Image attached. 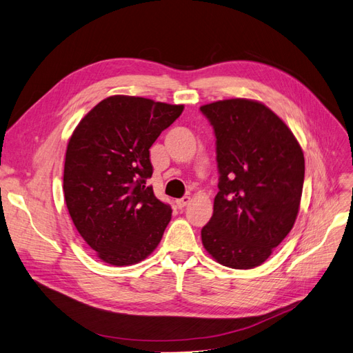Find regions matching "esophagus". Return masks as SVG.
Wrapping results in <instances>:
<instances>
[{
	"instance_id": "esophagus-1",
	"label": "esophagus",
	"mask_w": 353,
	"mask_h": 353,
	"mask_svg": "<svg viewBox=\"0 0 353 353\" xmlns=\"http://www.w3.org/2000/svg\"><path fill=\"white\" fill-rule=\"evenodd\" d=\"M190 201H191V197H190V196H184L183 199H178V200H176V206H178L179 209H183V208H185L187 205H190Z\"/></svg>"
}]
</instances>
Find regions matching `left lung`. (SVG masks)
<instances>
[{"instance_id": "8db88e82", "label": "left lung", "mask_w": 353, "mask_h": 353, "mask_svg": "<svg viewBox=\"0 0 353 353\" xmlns=\"http://www.w3.org/2000/svg\"><path fill=\"white\" fill-rule=\"evenodd\" d=\"M200 110L216 137L219 172L213 215L201 228V241L221 265L252 270L294 225L303 152L288 126L259 101L231 99Z\"/></svg>"}]
</instances>
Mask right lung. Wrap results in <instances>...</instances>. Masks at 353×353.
<instances>
[{
    "mask_svg": "<svg viewBox=\"0 0 353 353\" xmlns=\"http://www.w3.org/2000/svg\"><path fill=\"white\" fill-rule=\"evenodd\" d=\"M183 110V104L112 95L74 128L63 175L66 206L105 263L141 262L162 240L172 209L145 185L153 174L150 147Z\"/></svg>",
    "mask_w": 353,
    "mask_h": 353,
    "instance_id": "1",
    "label": "right lung"
}]
</instances>
